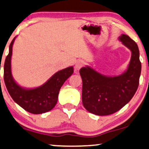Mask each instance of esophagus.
<instances>
[{"mask_svg": "<svg viewBox=\"0 0 149 149\" xmlns=\"http://www.w3.org/2000/svg\"><path fill=\"white\" fill-rule=\"evenodd\" d=\"M83 66V61H78V62H77L76 64H75V70H79V68H81V67H82Z\"/></svg>", "mask_w": 149, "mask_h": 149, "instance_id": "obj_1", "label": "esophagus"}]
</instances>
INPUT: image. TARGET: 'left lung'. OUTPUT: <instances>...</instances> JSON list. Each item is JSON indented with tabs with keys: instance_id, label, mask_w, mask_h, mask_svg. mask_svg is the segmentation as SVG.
<instances>
[{
	"instance_id": "8db88e82",
	"label": "left lung",
	"mask_w": 149,
	"mask_h": 149,
	"mask_svg": "<svg viewBox=\"0 0 149 149\" xmlns=\"http://www.w3.org/2000/svg\"><path fill=\"white\" fill-rule=\"evenodd\" d=\"M118 38L131 52L125 72L117 76H107L89 66L79 71L83 81V104L94 115H109L119 111L131 100L139 85L141 62L137 44L125 34Z\"/></svg>"
}]
</instances>
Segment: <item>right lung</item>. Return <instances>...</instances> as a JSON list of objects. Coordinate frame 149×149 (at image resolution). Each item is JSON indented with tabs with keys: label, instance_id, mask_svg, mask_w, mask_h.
<instances>
[{
	"label": "right lung",
	"instance_id": "obj_1",
	"mask_svg": "<svg viewBox=\"0 0 149 149\" xmlns=\"http://www.w3.org/2000/svg\"><path fill=\"white\" fill-rule=\"evenodd\" d=\"M17 36L9 45V54L4 64V80L8 92L15 102L26 111L42 114L51 111L58 102L59 91L65 81L72 74L73 66H69L55 73L44 84L34 88H26L18 84L11 72L13 45Z\"/></svg>",
	"mask_w": 149,
	"mask_h": 149
}]
</instances>
